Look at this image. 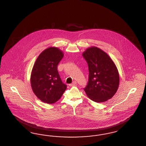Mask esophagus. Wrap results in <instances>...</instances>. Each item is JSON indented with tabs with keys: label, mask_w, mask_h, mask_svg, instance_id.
<instances>
[{
	"label": "esophagus",
	"mask_w": 146,
	"mask_h": 146,
	"mask_svg": "<svg viewBox=\"0 0 146 146\" xmlns=\"http://www.w3.org/2000/svg\"><path fill=\"white\" fill-rule=\"evenodd\" d=\"M76 83H76V81H74L72 83L70 84V86H73V85H76Z\"/></svg>",
	"instance_id": "obj_1"
}]
</instances>
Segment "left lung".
<instances>
[{"instance_id":"8db88e82","label":"left lung","mask_w":146,"mask_h":146,"mask_svg":"<svg viewBox=\"0 0 146 146\" xmlns=\"http://www.w3.org/2000/svg\"><path fill=\"white\" fill-rule=\"evenodd\" d=\"M89 67V80L84 89L92 101L104 102L111 99L118 90L119 75L111 57L101 49L91 47L83 53Z\"/></svg>"}]
</instances>
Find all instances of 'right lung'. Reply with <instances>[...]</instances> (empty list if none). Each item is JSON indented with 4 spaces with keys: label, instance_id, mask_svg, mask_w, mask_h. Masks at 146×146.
I'll return each mask as SVG.
<instances>
[{
    "label": "right lung",
    "instance_id": "add662e5",
    "mask_svg": "<svg viewBox=\"0 0 146 146\" xmlns=\"http://www.w3.org/2000/svg\"><path fill=\"white\" fill-rule=\"evenodd\" d=\"M63 57L61 50L50 47L44 50L35 61L31 73V84L36 96L43 102L55 103L67 88L57 70V66Z\"/></svg>",
    "mask_w": 146,
    "mask_h": 146
}]
</instances>
